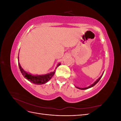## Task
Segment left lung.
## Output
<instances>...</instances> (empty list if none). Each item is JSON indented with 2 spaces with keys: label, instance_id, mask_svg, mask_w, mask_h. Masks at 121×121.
Instances as JSON below:
<instances>
[{
  "label": "left lung",
  "instance_id": "8db88e82",
  "mask_svg": "<svg viewBox=\"0 0 121 121\" xmlns=\"http://www.w3.org/2000/svg\"><path fill=\"white\" fill-rule=\"evenodd\" d=\"M104 72H103V73H102V75L94 83H93L92 84H91V85H90L89 86H88V87H85V88H79V87H76V86H75L76 88H78V89H81V90H86V89H88V88H91V87H93L94 85H95V84H96L98 82V81H99L100 80V79H101V78L102 77V75H103V74H104Z\"/></svg>",
  "mask_w": 121,
  "mask_h": 121
}]
</instances>
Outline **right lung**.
I'll return each mask as SVG.
<instances>
[{
    "mask_svg": "<svg viewBox=\"0 0 121 121\" xmlns=\"http://www.w3.org/2000/svg\"><path fill=\"white\" fill-rule=\"evenodd\" d=\"M19 56H18V62H19ZM18 65H19L20 71L24 77L26 79H27L28 81L34 84H37V85H41V84H43L47 83L49 80H50V79H52L53 76L54 75L55 72H56V70H54L53 72H50V73H48V74L45 75H32L30 74H29V73H27L21 67L19 62ZM60 65V63L58 64L57 65L56 69Z\"/></svg>",
    "mask_w": 121,
    "mask_h": 121,
    "instance_id": "right-lung-1",
    "label": "right lung"
}]
</instances>
